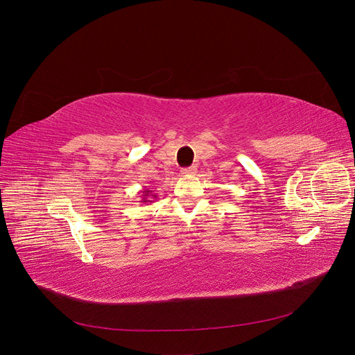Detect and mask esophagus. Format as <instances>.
<instances>
[{"instance_id":"obj_1","label":"esophagus","mask_w":355,"mask_h":355,"mask_svg":"<svg viewBox=\"0 0 355 355\" xmlns=\"http://www.w3.org/2000/svg\"><path fill=\"white\" fill-rule=\"evenodd\" d=\"M196 171H197V168L194 166H192V167H185V168L180 170V175L182 176H191V175H194Z\"/></svg>"}]
</instances>
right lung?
Listing matches in <instances>:
<instances>
[{
    "label": "right lung",
    "mask_w": 355,
    "mask_h": 355,
    "mask_svg": "<svg viewBox=\"0 0 355 355\" xmlns=\"http://www.w3.org/2000/svg\"><path fill=\"white\" fill-rule=\"evenodd\" d=\"M151 192H153V191H149V189H145V191H144V196H142V202H144V204L153 202V200H149V198H157L155 194H153V197L149 196V194H151Z\"/></svg>",
    "instance_id": "obj_1"
}]
</instances>
